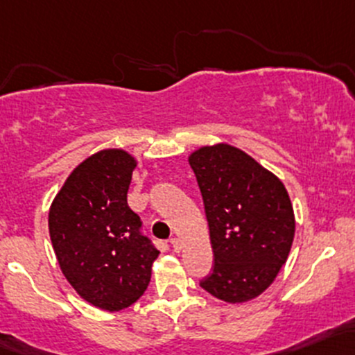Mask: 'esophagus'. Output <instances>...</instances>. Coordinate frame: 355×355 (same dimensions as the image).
Returning <instances> with one entry per match:
<instances>
[{
  "instance_id": "34e87169",
  "label": "esophagus",
  "mask_w": 355,
  "mask_h": 355,
  "mask_svg": "<svg viewBox=\"0 0 355 355\" xmlns=\"http://www.w3.org/2000/svg\"><path fill=\"white\" fill-rule=\"evenodd\" d=\"M170 243H171V246H173L175 251H180V249H182V241H180V237H171Z\"/></svg>"
}]
</instances>
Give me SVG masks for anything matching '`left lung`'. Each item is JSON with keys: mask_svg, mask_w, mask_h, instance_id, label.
Returning a JSON list of instances; mask_svg holds the SVG:
<instances>
[{"mask_svg": "<svg viewBox=\"0 0 355 355\" xmlns=\"http://www.w3.org/2000/svg\"><path fill=\"white\" fill-rule=\"evenodd\" d=\"M209 222L214 270L200 286L225 303L259 297L278 276L295 237L283 182L239 148L217 143L189 155Z\"/></svg>", "mask_w": 355, "mask_h": 355, "instance_id": "left-lung-1", "label": "left lung"}]
</instances>
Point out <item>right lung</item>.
Returning <instances> with one entry per match:
<instances>
[{
	"label": "right lung",
	"mask_w": 355,
	"mask_h": 355,
	"mask_svg": "<svg viewBox=\"0 0 355 355\" xmlns=\"http://www.w3.org/2000/svg\"><path fill=\"white\" fill-rule=\"evenodd\" d=\"M133 155L107 148L72 170L49 212L58 266L92 306L119 311L145 293L159 251L141 236V219L128 205Z\"/></svg>",
	"instance_id": "obj_1"
}]
</instances>
